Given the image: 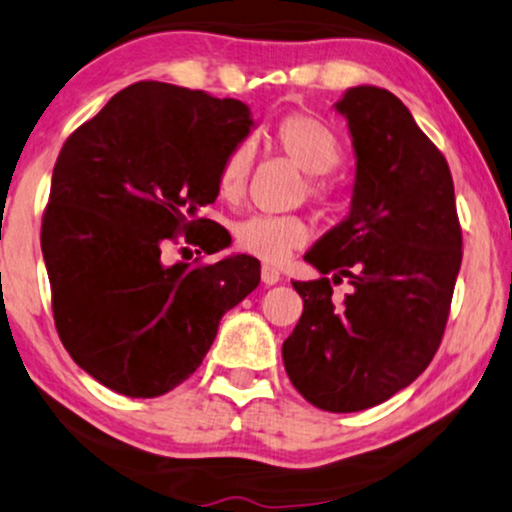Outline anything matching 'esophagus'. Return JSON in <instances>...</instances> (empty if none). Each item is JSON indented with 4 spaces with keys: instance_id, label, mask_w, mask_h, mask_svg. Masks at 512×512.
Instances as JSON below:
<instances>
[{
    "instance_id": "esophagus-1",
    "label": "esophagus",
    "mask_w": 512,
    "mask_h": 512,
    "mask_svg": "<svg viewBox=\"0 0 512 512\" xmlns=\"http://www.w3.org/2000/svg\"><path fill=\"white\" fill-rule=\"evenodd\" d=\"M278 281H281V274H278V269L262 267V283H264V286H276Z\"/></svg>"
}]
</instances>
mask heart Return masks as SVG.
<instances>
[{
    "label": "heart",
    "instance_id": "heart-1",
    "mask_svg": "<svg viewBox=\"0 0 512 512\" xmlns=\"http://www.w3.org/2000/svg\"><path fill=\"white\" fill-rule=\"evenodd\" d=\"M274 144L290 163L300 167L307 177H323L340 163V141L335 132L312 115H288L274 127ZM252 151L248 144H238L219 167V193L236 200L243 196L250 177ZM309 193L323 196L316 181L309 184ZM236 245L248 255L267 264L288 260L290 252L309 241V224L293 215H252L236 224Z\"/></svg>",
    "mask_w": 512,
    "mask_h": 512
}]
</instances>
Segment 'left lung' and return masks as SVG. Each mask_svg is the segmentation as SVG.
Here are the masks:
<instances>
[{
    "instance_id": "left-lung-1",
    "label": "left lung",
    "mask_w": 512,
    "mask_h": 512,
    "mask_svg": "<svg viewBox=\"0 0 512 512\" xmlns=\"http://www.w3.org/2000/svg\"><path fill=\"white\" fill-rule=\"evenodd\" d=\"M335 111L357 160L352 198L304 255L323 276L293 283L304 309L283 364L316 409L354 413L409 387L435 357L463 238L449 165L397 96L359 84ZM342 277L353 290L338 303L332 283Z\"/></svg>"
}]
</instances>
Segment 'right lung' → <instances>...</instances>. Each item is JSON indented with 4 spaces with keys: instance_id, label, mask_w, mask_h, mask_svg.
<instances>
[{
    "instance_id": "add662e5",
    "label": "right lung",
    "mask_w": 512,
    "mask_h": 512,
    "mask_svg": "<svg viewBox=\"0 0 512 512\" xmlns=\"http://www.w3.org/2000/svg\"><path fill=\"white\" fill-rule=\"evenodd\" d=\"M252 129L243 101L137 82L58 153L42 219L56 331L108 390L151 399L184 383L222 316L260 283L250 255L163 262L179 231L208 255L229 248V231L198 212L217 200L219 167Z\"/></svg>"
}]
</instances>
